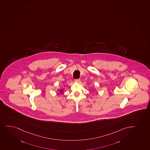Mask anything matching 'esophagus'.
Instances as JSON below:
<instances>
[{
	"label": "esophagus",
	"instance_id": "obj_1",
	"mask_svg": "<svg viewBox=\"0 0 150 150\" xmlns=\"http://www.w3.org/2000/svg\"><path fill=\"white\" fill-rule=\"evenodd\" d=\"M75 82L77 83H79L80 82V79H75Z\"/></svg>",
	"mask_w": 150,
	"mask_h": 150
}]
</instances>
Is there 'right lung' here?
Here are the masks:
<instances>
[{
  "mask_svg": "<svg viewBox=\"0 0 150 150\" xmlns=\"http://www.w3.org/2000/svg\"><path fill=\"white\" fill-rule=\"evenodd\" d=\"M60 91V92H62L63 90H61Z\"/></svg>",
  "mask_w": 150,
  "mask_h": 150,
  "instance_id": "1",
  "label": "right lung"
}]
</instances>
